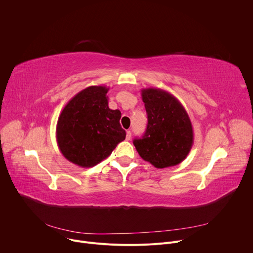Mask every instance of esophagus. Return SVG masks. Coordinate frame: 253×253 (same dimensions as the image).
I'll return each mask as SVG.
<instances>
[{"label": "esophagus", "mask_w": 253, "mask_h": 253, "mask_svg": "<svg viewBox=\"0 0 253 253\" xmlns=\"http://www.w3.org/2000/svg\"><path fill=\"white\" fill-rule=\"evenodd\" d=\"M126 139L127 140L131 139V131L130 130H127V132H126Z\"/></svg>", "instance_id": "34e87169"}]
</instances>
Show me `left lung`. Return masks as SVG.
Instances as JSON below:
<instances>
[{
    "instance_id": "left-lung-1",
    "label": "left lung",
    "mask_w": 253,
    "mask_h": 253,
    "mask_svg": "<svg viewBox=\"0 0 253 253\" xmlns=\"http://www.w3.org/2000/svg\"><path fill=\"white\" fill-rule=\"evenodd\" d=\"M148 118L146 132L133 141L140 157L156 168L181 163L193 145V128L182 104L159 88L141 90Z\"/></svg>"
}]
</instances>
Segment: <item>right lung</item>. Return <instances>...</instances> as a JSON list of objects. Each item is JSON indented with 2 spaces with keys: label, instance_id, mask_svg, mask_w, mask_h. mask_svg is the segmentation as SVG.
Here are the masks:
<instances>
[{
  "label": "right lung",
  "instance_id": "obj_1",
  "mask_svg": "<svg viewBox=\"0 0 253 253\" xmlns=\"http://www.w3.org/2000/svg\"><path fill=\"white\" fill-rule=\"evenodd\" d=\"M108 91L106 86L87 87L66 104L58 118V147L67 160L80 167L97 165L126 137L121 112L108 106Z\"/></svg>",
  "mask_w": 253,
  "mask_h": 253
}]
</instances>
